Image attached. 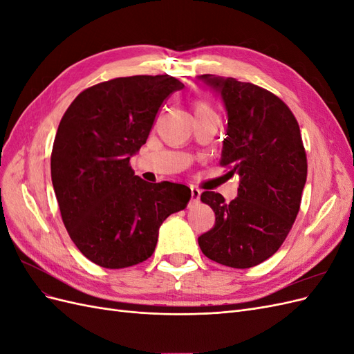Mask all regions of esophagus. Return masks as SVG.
<instances>
[{
    "label": "esophagus",
    "instance_id": "34e87169",
    "mask_svg": "<svg viewBox=\"0 0 354 354\" xmlns=\"http://www.w3.org/2000/svg\"><path fill=\"white\" fill-rule=\"evenodd\" d=\"M190 196H192V199H190L189 207H195V205H198V203H199V199H201V190H199L198 187H190Z\"/></svg>",
    "mask_w": 354,
    "mask_h": 354
}]
</instances>
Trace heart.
I'll return each mask as SVG.
<instances>
[{"label": "heart", "mask_w": 354, "mask_h": 354, "mask_svg": "<svg viewBox=\"0 0 354 354\" xmlns=\"http://www.w3.org/2000/svg\"><path fill=\"white\" fill-rule=\"evenodd\" d=\"M194 112H195V115H199V113H214L211 106L207 102H203V100H199V102L195 103Z\"/></svg>", "instance_id": "heart-1"}]
</instances>
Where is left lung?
<instances>
[{"label": "left lung", "instance_id": "8db88e82", "mask_svg": "<svg viewBox=\"0 0 354 354\" xmlns=\"http://www.w3.org/2000/svg\"><path fill=\"white\" fill-rule=\"evenodd\" d=\"M198 80L221 94L229 120L220 164L241 177L232 202L216 192L201 195L216 224L198 242L209 260L248 269L281 248L297 218L307 178L301 133L291 109L259 85L214 75Z\"/></svg>", "mask_w": 354, "mask_h": 354}]
</instances>
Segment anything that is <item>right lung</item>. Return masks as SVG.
<instances>
[{
    "mask_svg": "<svg viewBox=\"0 0 354 354\" xmlns=\"http://www.w3.org/2000/svg\"><path fill=\"white\" fill-rule=\"evenodd\" d=\"M169 75H136L95 84L77 95L59 124L51 181L63 224L77 248L104 269L146 261L160 224L185 209V185L147 183L130 165L169 94Z\"/></svg>",
    "mask_w": 354,
    "mask_h": 354,
    "instance_id": "add662e5",
    "label": "right lung"
}]
</instances>
